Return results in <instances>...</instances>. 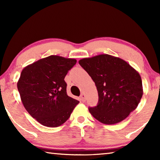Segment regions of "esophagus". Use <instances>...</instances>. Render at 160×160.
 I'll return each instance as SVG.
<instances>
[{"instance_id":"esophagus-1","label":"esophagus","mask_w":160,"mask_h":160,"mask_svg":"<svg viewBox=\"0 0 160 160\" xmlns=\"http://www.w3.org/2000/svg\"><path fill=\"white\" fill-rule=\"evenodd\" d=\"M80 100H81V102H85V93L81 94Z\"/></svg>"}]
</instances>
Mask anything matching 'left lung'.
<instances>
[{"label": "left lung", "instance_id": "left-lung-1", "mask_svg": "<svg viewBox=\"0 0 160 160\" xmlns=\"http://www.w3.org/2000/svg\"><path fill=\"white\" fill-rule=\"evenodd\" d=\"M95 83L99 100L89 107L94 118L104 124L121 122L136 109L142 96V80L122 59L102 54L79 61Z\"/></svg>", "mask_w": 160, "mask_h": 160}]
</instances>
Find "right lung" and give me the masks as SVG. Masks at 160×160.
Returning a JSON list of instances; mask_svg holds the SVG:
<instances>
[{
	"label": "right lung",
	"instance_id": "add662e5",
	"mask_svg": "<svg viewBox=\"0 0 160 160\" xmlns=\"http://www.w3.org/2000/svg\"><path fill=\"white\" fill-rule=\"evenodd\" d=\"M77 61L50 56L25 67L18 89L22 102L43 126L58 127L69 118L79 101L68 96L64 78Z\"/></svg>",
	"mask_w": 160,
	"mask_h": 160
}]
</instances>
